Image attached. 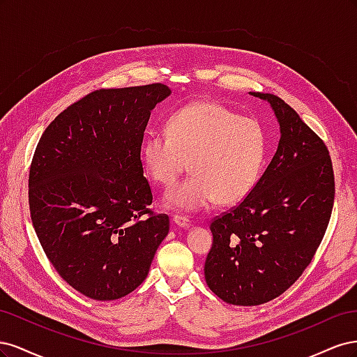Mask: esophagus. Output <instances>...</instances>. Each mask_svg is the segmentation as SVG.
I'll use <instances>...</instances> for the list:
<instances>
[{
	"label": "esophagus",
	"mask_w": 357,
	"mask_h": 357,
	"mask_svg": "<svg viewBox=\"0 0 357 357\" xmlns=\"http://www.w3.org/2000/svg\"><path fill=\"white\" fill-rule=\"evenodd\" d=\"M172 222H174V225H177L178 228H183V229H189L190 228V220L188 218H183V215H174L172 218Z\"/></svg>",
	"instance_id": "1"
}]
</instances>
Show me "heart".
<instances>
[{
  "label": "heart",
  "instance_id": "b5f03b06",
  "mask_svg": "<svg viewBox=\"0 0 357 357\" xmlns=\"http://www.w3.org/2000/svg\"><path fill=\"white\" fill-rule=\"evenodd\" d=\"M167 132H149L142 146L147 174L169 188L188 169L193 176L165 193L167 208L197 213L214 201L232 205L248 197L266 152L262 123L214 101H195L172 113Z\"/></svg>",
  "mask_w": 357,
  "mask_h": 357
}]
</instances>
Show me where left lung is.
<instances>
[{
  "instance_id": "1",
  "label": "left lung",
  "mask_w": 357,
  "mask_h": 357,
  "mask_svg": "<svg viewBox=\"0 0 357 357\" xmlns=\"http://www.w3.org/2000/svg\"><path fill=\"white\" fill-rule=\"evenodd\" d=\"M280 126L277 152L244 201L210 225L204 274L210 290L232 305H261L286 291L308 266L326 232L335 197L325 143L271 93Z\"/></svg>"
}]
</instances>
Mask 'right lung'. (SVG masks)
Segmentation results:
<instances>
[{
	"instance_id": "right-lung-1",
	"label": "right lung",
	"mask_w": 357,
	"mask_h": 357,
	"mask_svg": "<svg viewBox=\"0 0 357 357\" xmlns=\"http://www.w3.org/2000/svg\"><path fill=\"white\" fill-rule=\"evenodd\" d=\"M169 95L160 83L95 91L63 110L36 149L32 225L58 274L91 299L131 294L168 235V215L149 210L139 153L150 113Z\"/></svg>"
}]
</instances>
